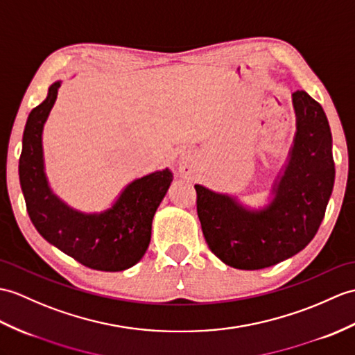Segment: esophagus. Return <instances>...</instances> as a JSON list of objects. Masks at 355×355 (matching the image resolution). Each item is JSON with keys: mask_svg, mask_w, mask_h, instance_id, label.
I'll use <instances>...</instances> for the list:
<instances>
[{"mask_svg": "<svg viewBox=\"0 0 355 355\" xmlns=\"http://www.w3.org/2000/svg\"><path fill=\"white\" fill-rule=\"evenodd\" d=\"M181 169H183V171H186V169H189V163L187 162H184L183 164H181Z\"/></svg>", "mask_w": 355, "mask_h": 355, "instance_id": "obj_1", "label": "esophagus"}]
</instances>
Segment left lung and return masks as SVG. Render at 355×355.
Instances as JSON below:
<instances>
[{
    "mask_svg": "<svg viewBox=\"0 0 355 355\" xmlns=\"http://www.w3.org/2000/svg\"><path fill=\"white\" fill-rule=\"evenodd\" d=\"M296 133L274 200L248 210L236 198L195 184L196 211L210 251L228 266H274L311 242L334 186L333 139L325 112L304 92L292 94Z\"/></svg>",
    "mask_w": 355,
    "mask_h": 355,
    "instance_id": "8db88e82",
    "label": "left lung"
}]
</instances>
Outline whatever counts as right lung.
Returning a JSON list of instances; mask_svg holds the SVG:
<instances>
[{"instance_id": "obj_1", "label": "right lung", "mask_w": 355, "mask_h": 355, "mask_svg": "<svg viewBox=\"0 0 355 355\" xmlns=\"http://www.w3.org/2000/svg\"><path fill=\"white\" fill-rule=\"evenodd\" d=\"M62 81L49 86L44 103L28 114L19 157V181L28 216L39 234L90 269L118 272L135 266L151 241L154 213L166 195L172 172L166 168L130 183L110 209L81 213L66 205L48 186L42 130Z\"/></svg>"}]
</instances>
